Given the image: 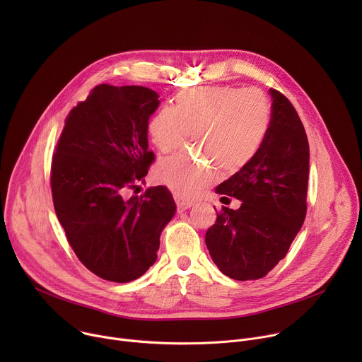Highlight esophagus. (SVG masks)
I'll list each match as a JSON object with an SVG mask.
<instances>
[{
  "mask_svg": "<svg viewBox=\"0 0 362 362\" xmlns=\"http://www.w3.org/2000/svg\"><path fill=\"white\" fill-rule=\"evenodd\" d=\"M176 204H177V212H185V211H187L189 208H192L193 202H187V200H180V199H177V200H176Z\"/></svg>",
  "mask_w": 362,
  "mask_h": 362,
  "instance_id": "34e87169",
  "label": "esophagus"
}]
</instances>
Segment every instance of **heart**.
Instances as JSON below:
<instances>
[{
	"mask_svg": "<svg viewBox=\"0 0 362 362\" xmlns=\"http://www.w3.org/2000/svg\"><path fill=\"white\" fill-rule=\"evenodd\" d=\"M272 123L268 95L233 86H204L175 95L173 109L160 107L148 122V134L162 153L179 150L189 139L204 158L193 154L162 160L158 177L183 199L209 187L218 170L233 175L261 151Z\"/></svg>",
	"mask_w": 362,
	"mask_h": 362,
	"instance_id": "obj_1",
	"label": "heart"
}]
</instances>
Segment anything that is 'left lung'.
<instances>
[{
    "mask_svg": "<svg viewBox=\"0 0 362 362\" xmlns=\"http://www.w3.org/2000/svg\"><path fill=\"white\" fill-rule=\"evenodd\" d=\"M269 91L272 123L261 151L216 187V193L242 200L240 208L222 206L204 236L214 262L236 281L272 271L306 216L308 137L292 103L281 91Z\"/></svg>",
    "mask_w": 362,
    "mask_h": 362,
    "instance_id": "obj_1",
    "label": "left lung"
}]
</instances>
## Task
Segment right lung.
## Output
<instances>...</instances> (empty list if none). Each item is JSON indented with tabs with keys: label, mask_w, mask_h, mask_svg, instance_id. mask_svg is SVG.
I'll use <instances>...</instances> for the list:
<instances>
[{
	"label": "right lung",
	"mask_w": 362,
	"mask_h": 362,
	"mask_svg": "<svg viewBox=\"0 0 362 362\" xmlns=\"http://www.w3.org/2000/svg\"><path fill=\"white\" fill-rule=\"evenodd\" d=\"M159 94L141 86H95L66 117L51 160L56 215L80 262L101 279L130 282L158 257L176 204L166 186L130 196L154 153L148 117Z\"/></svg>",
	"instance_id": "right-lung-1"
}]
</instances>
